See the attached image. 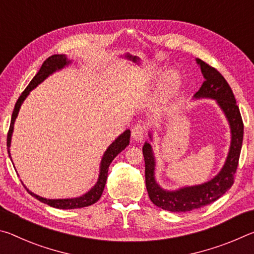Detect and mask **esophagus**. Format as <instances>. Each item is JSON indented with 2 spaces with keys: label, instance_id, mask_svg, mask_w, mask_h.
<instances>
[{
  "label": "esophagus",
  "instance_id": "34e87169",
  "mask_svg": "<svg viewBox=\"0 0 254 254\" xmlns=\"http://www.w3.org/2000/svg\"><path fill=\"white\" fill-rule=\"evenodd\" d=\"M144 134H145V127L142 126V124H135V126L132 127L131 135L133 137V140L142 141Z\"/></svg>",
  "mask_w": 254,
  "mask_h": 254
}]
</instances>
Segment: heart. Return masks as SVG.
<instances>
[{
  "label": "heart",
  "mask_w": 254,
  "mask_h": 254,
  "mask_svg": "<svg viewBox=\"0 0 254 254\" xmlns=\"http://www.w3.org/2000/svg\"><path fill=\"white\" fill-rule=\"evenodd\" d=\"M179 85V76L176 74V72L171 71L168 75L165 77L163 79V84H162V92L168 95V94L173 93L177 86Z\"/></svg>",
  "instance_id": "1"
}]
</instances>
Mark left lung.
Wrapping results in <instances>:
<instances>
[{
  "label": "left lung",
  "mask_w": 254,
  "mask_h": 254,
  "mask_svg": "<svg viewBox=\"0 0 254 254\" xmlns=\"http://www.w3.org/2000/svg\"><path fill=\"white\" fill-rule=\"evenodd\" d=\"M205 81L197 92L195 98H213L216 100L224 112L231 127V147L226 161L220 174L209 182L197 186L183 187L178 190H165L154 179V161L151 144L145 142L142 152L145 163V186L149 198L152 203L169 212H190L213 203L232 187L234 175L239 165V159L243 141V121L234 94L221 72L200 59H196ZM151 137V134H149Z\"/></svg>",
  "instance_id": "obj_1"
}]
</instances>
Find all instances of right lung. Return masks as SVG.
I'll use <instances>...</instances> for the list:
<instances>
[{
  "label": "right lung",
  "mask_w": 254,
  "mask_h": 254,
  "mask_svg": "<svg viewBox=\"0 0 254 254\" xmlns=\"http://www.w3.org/2000/svg\"><path fill=\"white\" fill-rule=\"evenodd\" d=\"M68 64H70V60H68L66 58V56H64V55L50 56L49 58H47L45 60L40 68V70L38 71V74L33 77L32 80L30 81V84L27 86V88H25L22 92V94L20 95L19 100L15 103L13 113H12V118H11L10 128H8V132H7L6 145H7L8 157H11L10 145H11L12 133H13L14 121H15L16 117H18L20 107H21V105H22V103L25 100V97L29 95V93L31 92L34 87H37V86L39 85L41 81H44L49 75L53 74V72L56 70L62 69V68L68 65ZM130 135H131L130 130L124 131L122 134L120 135L118 139L110 145L109 148H107V150L104 153V156H103V158H102L101 167H100V176H98L97 183L95 186H94L88 192H86L85 195L80 196V197H76V198L47 199V198H44V197H40L36 194H33L32 191L29 190V189H27V190L29 191L30 195H32L34 197V198H37L38 200H40L41 203H45V204L49 205V206H51V207H55V208L74 209V208H81V207H86V206L93 205L94 203H96V201L101 198L102 192H103V190H104L106 179H107V171H109V167L111 165V162L113 161V159L117 157L118 154L122 151V150L127 148V145H128V143H130Z\"/></svg>",
  "instance_id": "1"
}]
</instances>
